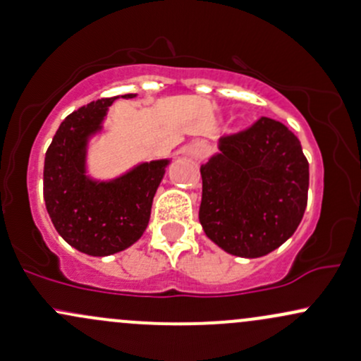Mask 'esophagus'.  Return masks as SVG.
I'll return each instance as SVG.
<instances>
[{
    "label": "esophagus",
    "instance_id": "34e87169",
    "mask_svg": "<svg viewBox=\"0 0 361 361\" xmlns=\"http://www.w3.org/2000/svg\"><path fill=\"white\" fill-rule=\"evenodd\" d=\"M208 151H210V146H208L207 142L196 141V142H192V145L188 148V154L191 158H195V160L201 161V160H204V158H207Z\"/></svg>",
    "mask_w": 361,
    "mask_h": 361
}]
</instances>
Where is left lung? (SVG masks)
I'll use <instances>...</instances> for the list:
<instances>
[{
    "label": "left lung",
    "instance_id": "1",
    "mask_svg": "<svg viewBox=\"0 0 361 361\" xmlns=\"http://www.w3.org/2000/svg\"><path fill=\"white\" fill-rule=\"evenodd\" d=\"M200 172L201 226L234 257H265L303 219L308 161L300 139L277 120L262 117L243 133L220 137L219 153Z\"/></svg>",
    "mask_w": 361,
    "mask_h": 361
}]
</instances>
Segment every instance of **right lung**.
<instances>
[{
    "instance_id": "right-lung-1",
    "label": "right lung",
    "mask_w": 361,
    "mask_h": 361,
    "mask_svg": "<svg viewBox=\"0 0 361 361\" xmlns=\"http://www.w3.org/2000/svg\"><path fill=\"white\" fill-rule=\"evenodd\" d=\"M130 99L135 94H123ZM103 98L68 115L58 127L44 158V203L56 232L91 257L127 250L146 231L154 192L170 160L142 161L110 180L87 176V146L103 130Z\"/></svg>"
}]
</instances>
